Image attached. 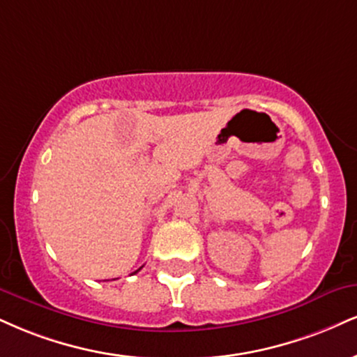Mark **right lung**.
<instances>
[{
    "label": "right lung",
    "mask_w": 357,
    "mask_h": 357,
    "mask_svg": "<svg viewBox=\"0 0 357 357\" xmlns=\"http://www.w3.org/2000/svg\"><path fill=\"white\" fill-rule=\"evenodd\" d=\"M137 271H139V269H137ZM137 271H135V273H137Z\"/></svg>",
    "instance_id": "right-lung-1"
}]
</instances>
